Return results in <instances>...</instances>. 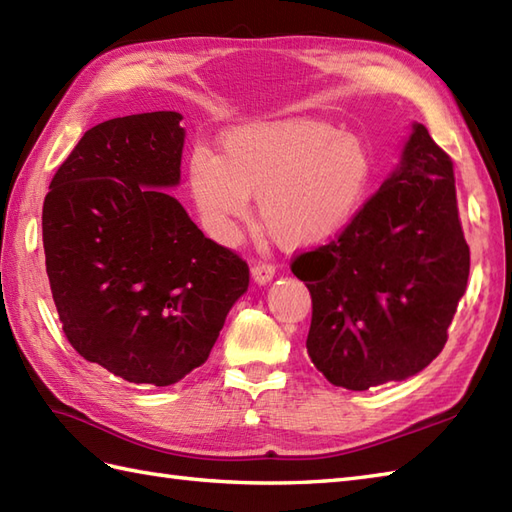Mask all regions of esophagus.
<instances>
[{
	"mask_svg": "<svg viewBox=\"0 0 512 512\" xmlns=\"http://www.w3.org/2000/svg\"><path fill=\"white\" fill-rule=\"evenodd\" d=\"M275 266L270 264V261H255L253 264V268H251V275H253V279H255V283H259V285H264V283H268L272 277H275Z\"/></svg>",
	"mask_w": 512,
	"mask_h": 512,
	"instance_id": "1",
	"label": "esophagus"
}]
</instances>
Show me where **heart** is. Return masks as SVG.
Listing matches in <instances>:
<instances>
[{
    "mask_svg": "<svg viewBox=\"0 0 512 512\" xmlns=\"http://www.w3.org/2000/svg\"><path fill=\"white\" fill-rule=\"evenodd\" d=\"M371 176L360 137L305 117L237 128L222 157L198 148L189 159V192L213 235L227 240L257 198L261 227L285 248L338 235L362 209Z\"/></svg>",
    "mask_w": 512,
    "mask_h": 512,
    "instance_id": "b5f03b06",
    "label": "heart"
}]
</instances>
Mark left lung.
<instances>
[{"label": "left lung", "mask_w": 512, "mask_h": 512, "mask_svg": "<svg viewBox=\"0 0 512 512\" xmlns=\"http://www.w3.org/2000/svg\"><path fill=\"white\" fill-rule=\"evenodd\" d=\"M290 268L312 294L307 353L334 386L399 382L443 351L467 290L469 244L454 161L423 124L358 216Z\"/></svg>", "instance_id": "8db88e82"}]
</instances>
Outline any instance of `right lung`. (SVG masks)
<instances>
[{
	"instance_id": "1",
	"label": "right lung",
	"mask_w": 512,
	"mask_h": 512,
	"mask_svg": "<svg viewBox=\"0 0 512 512\" xmlns=\"http://www.w3.org/2000/svg\"><path fill=\"white\" fill-rule=\"evenodd\" d=\"M174 111L89 128L43 202L45 270L71 347L133 384L170 386L209 358L248 264L165 194L181 178Z\"/></svg>"
}]
</instances>
